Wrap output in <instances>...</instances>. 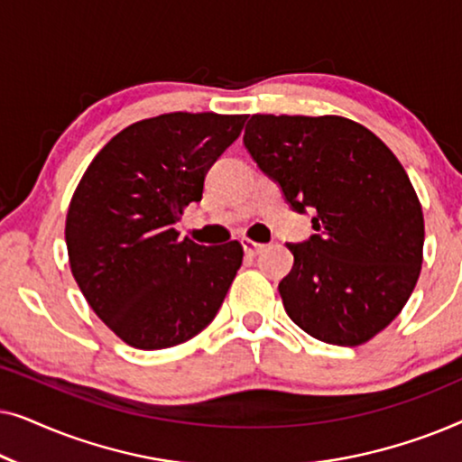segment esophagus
I'll list each match as a JSON object with an SVG mask.
<instances>
[{
  "mask_svg": "<svg viewBox=\"0 0 462 462\" xmlns=\"http://www.w3.org/2000/svg\"><path fill=\"white\" fill-rule=\"evenodd\" d=\"M242 245H244V252L248 256H256L258 252H261L264 245L258 244V242H252V239H242Z\"/></svg>",
  "mask_w": 462,
  "mask_h": 462,
  "instance_id": "1",
  "label": "esophagus"
}]
</instances>
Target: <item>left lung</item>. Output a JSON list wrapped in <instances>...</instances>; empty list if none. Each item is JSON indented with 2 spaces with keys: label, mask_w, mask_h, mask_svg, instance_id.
<instances>
[{
  "label": "left lung",
  "mask_w": 462,
  "mask_h": 462,
  "mask_svg": "<svg viewBox=\"0 0 462 462\" xmlns=\"http://www.w3.org/2000/svg\"><path fill=\"white\" fill-rule=\"evenodd\" d=\"M244 144L315 233L288 244L280 282L296 326L357 346L384 330L419 282L425 220L406 170L362 124L338 116H252Z\"/></svg>",
  "instance_id": "left-lung-1"
}]
</instances>
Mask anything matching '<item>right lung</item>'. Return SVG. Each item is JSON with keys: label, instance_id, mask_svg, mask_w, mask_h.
<instances>
[{"label": "right lung", "instance_id": "add662e5", "mask_svg": "<svg viewBox=\"0 0 462 462\" xmlns=\"http://www.w3.org/2000/svg\"><path fill=\"white\" fill-rule=\"evenodd\" d=\"M245 116L166 113L111 138L81 176L67 212L69 264L94 313L136 349L193 338L223 305L244 248L179 237L182 210L239 136Z\"/></svg>", "mask_w": 462, "mask_h": 462}]
</instances>
